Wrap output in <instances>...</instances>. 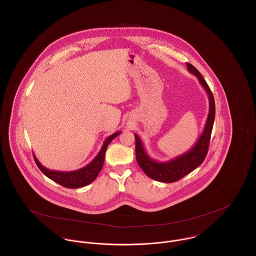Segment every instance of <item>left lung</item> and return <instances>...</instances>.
<instances>
[{
    "mask_svg": "<svg viewBox=\"0 0 256 256\" xmlns=\"http://www.w3.org/2000/svg\"><path fill=\"white\" fill-rule=\"evenodd\" d=\"M187 70L198 78L201 86L206 90L209 98V114L207 117L206 125L204 127L203 133L198 138L195 145L188 152L182 154L168 160V162H156L148 156L141 139L137 134H135L136 140V160L140 168L146 176L156 182H176L182 178L186 174L198 168L206 158L208 152L209 143L211 139V133L214 125L215 119V100L213 94L204 80L203 76L199 71L189 63H186Z\"/></svg>",
    "mask_w": 256,
    "mask_h": 256,
    "instance_id": "1",
    "label": "left lung"
}]
</instances>
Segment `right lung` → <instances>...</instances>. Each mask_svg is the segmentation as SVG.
Instances as JSON below:
<instances>
[{"label":"right lung","instance_id":"right-lung-1","mask_svg":"<svg viewBox=\"0 0 256 256\" xmlns=\"http://www.w3.org/2000/svg\"><path fill=\"white\" fill-rule=\"evenodd\" d=\"M121 132H116L110 137L106 138L104 141L102 150L98 154V156L86 166L74 170V172H57V170H51L43 166L39 160H37L36 154H34V160L36 162L37 166L40 168V170L50 180L55 182L64 187L67 188H80L88 185L90 183L92 182L98 176L102 168L104 162V156H106V148L110 145V142L117 137Z\"/></svg>","mask_w":256,"mask_h":256}]
</instances>
